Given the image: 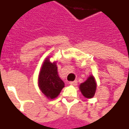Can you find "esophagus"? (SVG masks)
Listing matches in <instances>:
<instances>
[{
	"label": "esophagus",
	"instance_id": "esophagus-1",
	"mask_svg": "<svg viewBox=\"0 0 129 129\" xmlns=\"http://www.w3.org/2000/svg\"><path fill=\"white\" fill-rule=\"evenodd\" d=\"M77 80H75V81H71V82H70V85H74V86H75V85H77Z\"/></svg>",
	"mask_w": 129,
	"mask_h": 129
}]
</instances>
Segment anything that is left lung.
<instances>
[{"mask_svg": "<svg viewBox=\"0 0 129 129\" xmlns=\"http://www.w3.org/2000/svg\"><path fill=\"white\" fill-rule=\"evenodd\" d=\"M96 82L93 76L90 75L85 82L81 83L80 90L82 94L87 98H92L94 96L96 90Z\"/></svg>", "mask_w": 129, "mask_h": 129, "instance_id": "1", "label": "left lung"}]
</instances>
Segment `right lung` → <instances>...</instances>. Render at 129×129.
Segmentation results:
<instances>
[{"instance_id":"right-lung-1","label":"right lung","mask_w":129,"mask_h":129,"mask_svg":"<svg viewBox=\"0 0 129 129\" xmlns=\"http://www.w3.org/2000/svg\"><path fill=\"white\" fill-rule=\"evenodd\" d=\"M38 84L39 89L49 99L57 98L64 87V83L58 75L56 62H50L49 58L43 63Z\"/></svg>"}]
</instances>
